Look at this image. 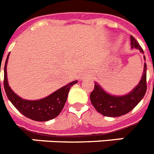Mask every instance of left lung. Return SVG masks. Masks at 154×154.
<instances>
[{
	"label": "left lung",
	"instance_id": "left-lung-1",
	"mask_svg": "<svg viewBox=\"0 0 154 154\" xmlns=\"http://www.w3.org/2000/svg\"><path fill=\"white\" fill-rule=\"evenodd\" d=\"M131 49H136L144 54L139 43L130 36ZM146 61V57L143 55ZM146 91V64L144 62L143 72L139 83L125 95H113L107 93L99 83L95 82L94 90L90 94V100L94 108L101 115L107 117H119L131 111L143 99Z\"/></svg>",
	"mask_w": 154,
	"mask_h": 154
}]
</instances>
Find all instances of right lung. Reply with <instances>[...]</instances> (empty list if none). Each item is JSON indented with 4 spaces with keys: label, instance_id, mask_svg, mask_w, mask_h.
<instances>
[{
    "label": "right lung",
    "instance_id": "right-lung-1",
    "mask_svg": "<svg viewBox=\"0 0 154 154\" xmlns=\"http://www.w3.org/2000/svg\"><path fill=\"white\" fill-rule=\"evenodd\" d=\"M8 57L9 54L8 55L5 61V71H4L5 72L4 86L9 100L11 101L14 107L21 114L33 121L47 122L56 118L61 112L65 104L70 88L73 85L77 83L78 80H75L69 82L42 99L35 100L23 99L14 93L9 86L7 75Z\"/></svg>",
    "mask_w": 154,
    "mask_h": 154
}]
</instances>
